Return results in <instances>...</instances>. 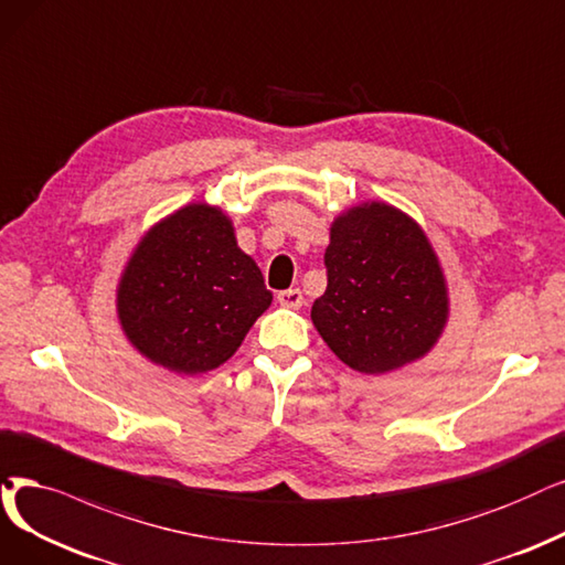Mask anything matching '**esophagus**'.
I'll use <instances>...</instances> for the list:
<instances>
[{
	"instance_id": "34e87169",
	"label": "esophagus",
	"mask_w": 565,
	"mask_h": 565,
	"mask_svg": "<svg viewBox=\"0 0 565 565\" xmlns=\"http://www.w3.org/2000/svg\"><path fill=\"white\" fill-rule=\"evenodd\" d=\"M278 301L285 308H301L303 295H301V289H282V291H278Z\"/></svg>"
}]
</instances>
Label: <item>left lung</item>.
Returning a JSON list of instances; mask_svg holds the SVG:
<instances>
[{"label": "left lung", "instance_id": "obj_1", "mask_svg": "<svg viewBox=\"0 0 565 565\" xmlns=\"http://www.w3.org/2000/svg\"><path fill=\"white\" fill-rule=\"evenodd\" d=\"M324 266L327 291L310 318L343 364L380 375L436 345L449 312L447 285L413 217L382 201L341 213Z\"/></svg>", "mask_w": 565, "mask_h": 565}]
</instances>
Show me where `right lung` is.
<instances>
[{
  "label": "right lung",
  "mask_w": 565,
  "mask_h": 565,
  "mask_svg": "<svg viewBox=\"0 0 565 565\" xmlns=\"http://www.w3.org/2000/svg\"><path fill=\"white\" fill-rule=\"evenodd\" d=\"M274 301L232 220L190 204L157 222L118 285L125 335L152 364L196 375L224 364Z\"/></svg>",
  "instance_id": "1"
}]
</instances>
